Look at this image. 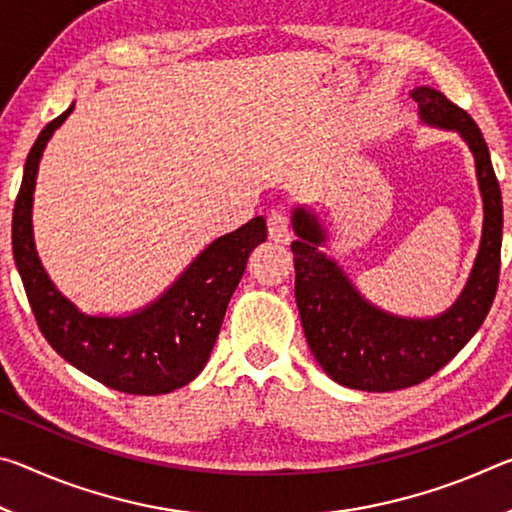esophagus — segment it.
Instances as JSON below:
<instances>
[{"label":"esophagus","instance_id":"34e87169","mask_svg":"<svg viewBox=\"0 0 512 512\" xmlns=\"http://www.w3.org/2000/svg\"><path fill=\"white\" fill-rule=\"evenodd\" d=\"M268 237L277 244H289L291 241V225L289 216L284 210H273L268 214Z\"/></svg>","mask_w":512,"mask_h":512}]
</instances>
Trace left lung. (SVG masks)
I'll use <instances>...</instances> for the list:
<instances>
[{
  "instance_id": "1",
  "label": "left lung",
  "mask_w": 512,
  "mask_h": 512,
  "mask_svg": "<svg viewBox=\"0 0 512 512\" xmlns=\"http://www.w3.org/2000/svg\"><path fill=\"white\" fill-rule=\"evenodd\" d=\"M422 124L456 131L474 155L483 198V232L474 268L452 307L433 318L388 314L354 289L341 266L327 257L325 230L307 207L291 216L298 239L291 244L296 264V302L307 343L329 377L354 391L388 393L420 384L452 361L488 316L501 266V189L479 126L443 92L415 88Z\"/></svg>"
}]
</instances>
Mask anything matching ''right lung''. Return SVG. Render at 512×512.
<instances>
[{
  "label": "right lung",
  "mask_w": 512,
  "mask_h": 512,
  "mask_svg": "<svg viewBox=\"0 0 512 512\" xmlns=\"http://www.w3.org/2000/svg\"><path fill=\"white\" fill-rule=\"evenodd\" d=\"M72 110L74 103L42 128L24 164L13 210L15 266L42 336L67 363L121 393H171L189 384L210 359L248 257L266 241V221L255 216L239 230L214 239L151 305L128 316L83 314L49 280L31 225L42 151Z\"/></svg>",
  "instance_id": "add662e5"
}]
</instances>
